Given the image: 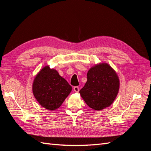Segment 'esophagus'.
I'll list each match as a JSON object with an SVG mask.
<instances>
[{"instance_id":"1","label":"esophagus","mask_w":151,"mask_h":151,"mask_svg":"<svg viewBox=\"0 0 151 151\" xmlns=\"http://www.w3.org/2000/svg\"><path fill=\"white\" fill-rule=\"evenodd\" d=\"M74 91L76 93H78L79 91V88L78 86H74Z\"/></svg>"}]
</instances>
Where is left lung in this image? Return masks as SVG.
<instances>
[{
    "label": "left lung",
    "instance_id": "1",
    "mask_svg": "<svg viewBox=\"0 0 151 151\" xmlns=\"http://www.w3.org/2000/svg\"><path fill=\"white\" fill-rule=\"evenodd\" d=\"M88 81L79 93L87 105L95 110L108 107L116 98L120 82L116 72L107 63L91 67Z\"/></svg>",
    "mask_w": 151,
    "mask_h": 151
}]
</instances>
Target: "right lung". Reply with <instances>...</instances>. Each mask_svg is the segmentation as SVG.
<instances>
[{
    "mask_svg": "<svg viewBox=\"0 0 151 151\" xmlns=\"http://www.w3.org/2000/svg\"><path fill=\"white\" fill-rule=\"evenodd\" d=\"M71 91L72 87L67 81L49 66L40 71L33 84L35 98L43 107L49 110L60 107Z\"/></svg>",
    "mask_w": 151,
    "mask_h": 151,
    "instance_id": "right-lung-1",
    "label": "right lung"
}]
</instances>
